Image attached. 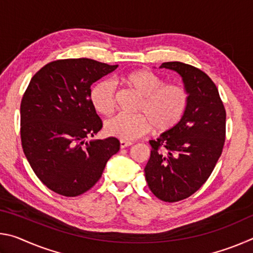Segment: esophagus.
<instances>
[{
    "label": "esophagus",
    "instance_id": "34e87169",
    "mask_svg": "<svg viewBox=\"0 0 253 253\" xmlns=\"http://www.w3.org/2000/svg\"><path fill=\"white\" fill-rule=\"evenodd\" d=\"M131 142H126V140H121V148H126L128 146H131Z\"/></svg>",
    "mask_w": 253,
    "mask_h": 253
}]
</instances>
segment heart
<instances>
[{
  "label": "heart",
  "mask_w": 253,
  "mask_h": 253,
  "mask_svg": "<svg viewBox=\"0 0 253 253\" xmlns=\"http://www.w3.org/2000/svg\"><path fill=\"white\" fill-rule=\"evenodd\" d=\"M123 84L142 97L135 116H117L105 124L107 135L129 140L142 137L152 129L156 134L173 130L182 119L190 101L187 89L181 84H166L154 72L139 69L122 77ZM90 100L98 113L110 116L117 106V91L110 80H101L93 85Z\"/></svg>",
  "instance_id": "1"
}]
</instances>
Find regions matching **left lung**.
<instances>
[{
  "mask_svg": "<svg viewBox=\"0 0 253 253\" xmlns=\"http://www.w3.org/2000/svg\"><path fill=\"white\" fill-rule=\"evenodd\" d=\"M161 68L178 72L190 96L178 126L149 140L151 157L144 169L152 193L172 203L194 194L213 172L224 146L226 113L215 84L204 71L179 61Z\"/></svg>",
  "mask_w": 253,
  "mask_h": 253,
  "instance_id": "8db88e82",
  "label": "left lung"
}]
</instances>
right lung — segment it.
Here are the masks:
<instances>
[{
	"label": "right lung",
	"instance_id": "obj_1",
	"mask_svg": "<svg viewBox=\"0 0 253 253\" xmlns=\"http://www.w3.org/2000/svg\"><path fill=\"white\" fill-rule=\"evenodd\" d=\"M92 59H60L32 77L21 100V144L44 185L63 196H78L95 185L106 163L119 151L115 137L85 143L102 122L90 100L91 84L110 74Z\"/></svg>",
	"mask_w": 253,
	"mask_h": 253
}]
</instances>
